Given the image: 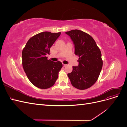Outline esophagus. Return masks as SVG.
<instances>
[{
    "instance_id": "obj_1",
    "label": "esophagus",
    "mask_w": 127,
    "mask_h": 127,
    "mask_svg": "<svg viewBox=\"0 0 127 127\" xmlns=\"http://www.w3.org/2000/svg\"><path fill=\"white\" fill-rule=\"evenodd\" d=\"M63 67H66V66H67L66 64H63Z\"/></svg>"
}]
</instances>
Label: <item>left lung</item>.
<instances>
[{"mask_svg": "<svg viewBox=\"0 0 127 127\" xmlns=\"http://www.w3.org/2000/svg\"><path fill=\"white\" fill-rule=\"evenodd\" d=\"M75 47V54L79 58L77 66H73L68 74L72 85L79 90H85L94 85L100 74L103 66L100 50L89 34L80 30L66 32Z\"/></svg>", "mask_w": 127, "mask_h": 127, "instance_id": "obj_1", "label": "left lung"}]
</instances>
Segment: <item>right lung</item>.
<instances>
[{
	"instance_id": "obj_1",
	"label": "right lung",
	"mask_w": 127,
	"mask_h": 127,
	"mask_svg": "<svg viewBox=\"0 0 127 127\" xmlns=\"http://www.w3.org/2000/svg\"><path fill=\"white\" fill-rule=\"evenodd\" d=\"M61 32H41L30 38L22 51V64L26 76L34 86L47 89L54 85L63 67L60 61L48 60L46 55Z\"/></svg>"
}]
</instances>
